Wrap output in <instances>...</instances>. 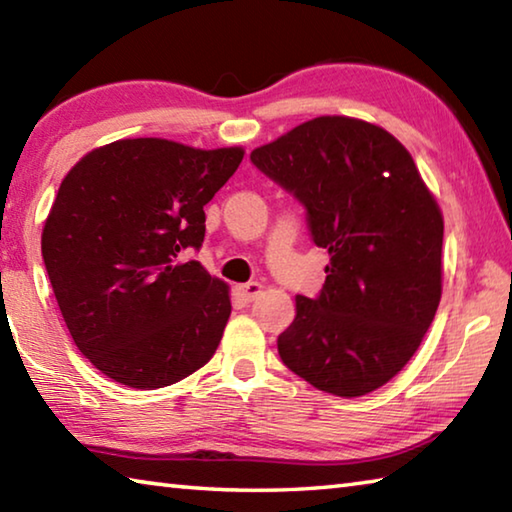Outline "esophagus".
Segmentation results:
<instances>
[{"label":"esophagus","mask_w":512,"mask_h":512,"mask_svg":"<svg viewBox=\"0 0 512 512\" xmlns=\"http://www.w3.org/2000/svg\"><path fill=\"white\" fill-rule=\"evenodd\" d=\"M237 293L241 298H244L246 302H253L259 293H262V284L259 282H246V284H239L237 287Z\"/></svg>","instance_id":"esophagus-1"}]
</instances>
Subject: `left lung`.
Listing matches in <instances>:
<instances>
[{
  "label": "left lung",
  "mask_w": 512,
  "mask_h": 512,
  "mask_svg": "<svg viewBox=\"0 0 512 512\" xmlns=\"http://www.w3.org/2000/svg\"><path fill=\"white\" fill-rule=\"evenodd\" d=\"M305 207L329 253L318 296L296 298L277 336L284 366L318 391L359 397L393 379L440 302L443 214L409 151L384 128L316 117L250 153Z\"/></svg>",
  "instance_id": "obj_1"
}]
</instances>
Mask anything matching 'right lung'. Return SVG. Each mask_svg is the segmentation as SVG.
<instances>
[{
    "label": "right lung",
    "mask_w": 512,
    "mask_h": 512,
    "mask_svg": "<svg viewBox=\"0 0 512 512\" xmlns=\"http://www.w3.org/2000/svg\"><path fill=\"white\" fill-rule=\"evenodd\" d=\"M244 151L140 137L85 155L42 230V259L76 348L119 384L153 391L203 368L230 318L228 287L183 250Z\"/></svg>",
    "instance_id": "1"
}]
</instances>
